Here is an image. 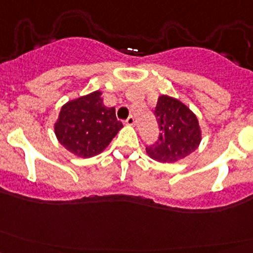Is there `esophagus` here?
<instances>
[{
  "label": "esophagus",
  "mask_w": 253,
  "mask_h": 253,
  "mask_svg": "<svg viewBox=\"0 0 253 253\" xmlns=\"http://www.w3.org/2000/svg\"><path fill=\"white\" fill-rule=\"evenodd\" d=\"M125 122H126V125H128V126H133V125H134V117L129 116L128 119H127Z\"/></svg>",
  "instance_id": "esophagus-1"
}]
</instances>
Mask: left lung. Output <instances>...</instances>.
<instances>
[{"instance_id": "1", "label": "left lung", "mask_w": 253, "mask_h": 253, "mask_svg": "<svg viewBox=\"0 0 253 253\" xmlns=\"http://www.w3.org/2000/svg\"><path fill=\"white\" fill-rule=\"evenodd\" d=\"M154 115L159 125V137L145 148L152 159L176 163L197 149L201 143L200 125L196 115L185 104L162 95L158 99Z\"/></svg>"}]
</instances>
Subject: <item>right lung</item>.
<instances>
[{
  "instance_id": "1",
  "label": "right lung",
  "mask_w": 253,
  "mask_h": 253,
  "mask_svg": "<svg viewBox=\"0 0 253 253\" xmlns=\"http://www.w3.org/2000/svg\"><path fill=\"white\" fill-rule=\"evenodd\" d=\"M121 127L115 108L104 106L98 90L65 104L55 124V133L71 153L90 158L103 152Z\"/></svg>"
}]
</instances>
